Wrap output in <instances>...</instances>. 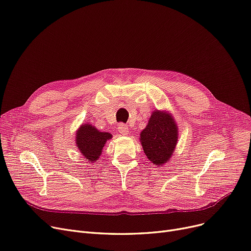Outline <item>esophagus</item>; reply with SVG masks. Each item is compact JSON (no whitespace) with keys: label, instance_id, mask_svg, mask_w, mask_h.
<instances>
[{"label":"esophagus","instance_id":"1","mask_svg":"<svg viewBox=\"0 0 251 251\" xmlns=\"http://www.w3.org/2000/svg\"><path fill=\"white\" fill-rule=\"evenodd\" d=\"M118 130H119V132L121 133V134H123V135H127L128 134V127L125 125V124H120L119 125V127H118Z\"/></svg>","mask_w":251,"mask_h":251}]
</instances>
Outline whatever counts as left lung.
<instances>
[{
    "label": "left lung",
    "instance_id": "left-lung-1",
    "mask_svg": "<svg viewBox=\"0 0 251 251\" xmlns=\"http://www.w3.org/2000/svg\"><path fill=\"white\" fill-rule=\"evenodd\" d=\"M178 138L176 120L169 114L154 111L140 132V143L148 159L156 165L165 164L173 155Z\"/></svg>",
    "mask_w": 251,
    "mask_h": 251
}]
</instances>
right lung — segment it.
I'll return each mask as SVG.
<instances>
[{
  "label": "right lung",
  "instance_id": "1",
  "mask_svg": "<svg viewBox=\"0 0 251 251\" xmlns=\"http://www.w3.org/2000/svg\"><path fill=\"white\" fill-rule=\"evenodd\" d=\"M113 137L108 132H100L91 124H82L75 133V146L85 159L94 163L100 158L105 143Z\"/></svg>",
  "mask_w": 251,
  "mask_h": 251
}]
</instances>
